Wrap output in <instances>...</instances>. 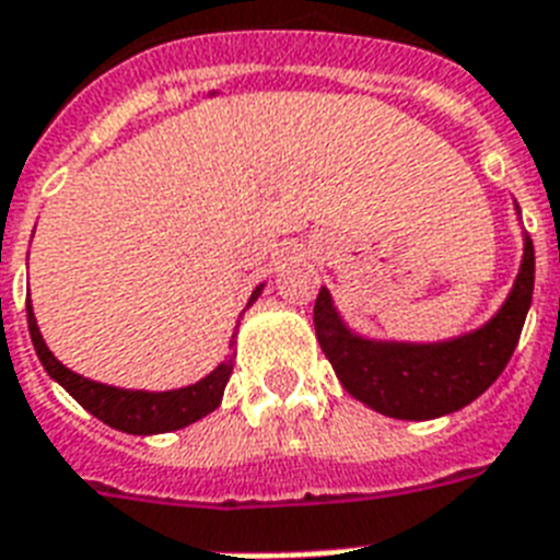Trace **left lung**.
I'll use <instances>...</instances> for the list:
<instances>
[{
	"label": "left lung",
	"mask_w": 560,
	"mask_h": 560,
	"mask_svg": "<svg viewBox=\"0 0 560 560\" xmlns=\"http://www.w3.org/2000/svg\"><path fill=\"white\" fill-rule=\"evenodd\" d=\"M521 213V208L514 205ZM535 289V248L523 234V259L503 306L471 332L445 341H382L352 332L329 289L315 301V332L343 390L375 413L424 422L471 405L506 370Z\"/></svg>",
	"instance_id": "obj_1"
}]
</instances>
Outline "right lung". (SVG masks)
Listing matches in <instances>:
<instances>
[{
  "label": "right lung",
  "instance_id": "right-lung-1",
  "mask_svg": "<svg viewBox=\"0 0 560 560\" xmlns=\"http://www.w3.org/2000/svg\"><path fill=\"white\" fill-rule=\"evenodd\" d=\"M262 285L254 289L248 306L257 301L259 292H262ZM25 312H28L31 341H34V350H37L39 361L46 366V373L51 375L54 382L60 384L62 390L69 393L71 399L86 407L89 413L97 416L101 422H106L109 428H115V431L136 433V436H150V433L178 431V428H187V424L199 422L202 416L217 410L219 401H222V393H225L228 378L234 373L236 350L231 352L213 373L205 375L202 382L187 384V387H178V390H127V387H112V384L92 382V378L74 373V370H69L62 361L54 358V352L48 350L46 341H43V335H39L31 298L25 301ZM234 338H231V347L236 343Z\"/></svg>",
  "mask_w": 560,
  "mask_h": 560
}]
</instances>
